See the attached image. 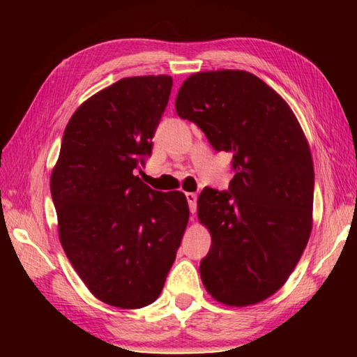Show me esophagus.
Segmentation results:
<instances>
[{
    "label": "esophagus",
    "instance_id": "esophagus-1",
    "mask_svg": "<svg viewBox=\"0 0 357 357\" xmlns=\"http://www.w3.org/2000/svg\"><path fill=\"white\" fill-rule=\"evenodd\" d=\"M185 198H187V203H189L190 213H195V209H197V193H193V192L185 193Z\"/></svg>",
    "mask_w": 357,
    "mask_h": 357
}]
</instances>
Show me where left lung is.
Listing matches in <instances>:
<instances>
[{
    "label": "left lung",
    "instance_id": "left-lung-1",
    "mask_svg": "<svg viewBox=\"0 0 357 357\" xmlns=\"http://www.w3.org/2000/svg\"><path fill=\"white\" fill-rule=\"evenodd\" d=\"M174 107L215 151L233 154L228 192L206 187L198 197L213 241L203 285L220 304H258L288 280L312 233L315 173L304 130L282 96L245 70L192 74Z\"/></svg>",
    "mask_w": 357,
    "mask_h": 357
}]
</instances>
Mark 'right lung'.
<instances>
[{"label":"right lung","instance_id":"obj_1","mask_svg":"<svg viewBox=\"0 0 357 357\" xmlns=\"http://www.w3.org/2000/svg\"><path fill=\"white\" fill-rule=\"evenodd\" d=\"M173 86L170 75L121 78L77 108L50 178L59 241L86 288L119 309L153 304L189 222L183 192L135 176Z\"/></svg>","mask_w":357,"mask_h":357}]
</instances>
